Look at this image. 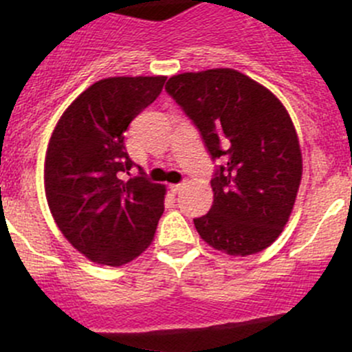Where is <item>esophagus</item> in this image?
<instances>
[{"mask_svg":"<svg viewBox=\"0 0 352 352\" xmlns=\"http://www.w3.org/2000/svg\"><path fill=\"white\" fill-rule=\"evenodd\" d=\"M169 188H171V191H173V193H179V191H181V190H183V188H184V183H177V184H171V186H169Z\"/></svg>","mask_w":352,"mask_h":352,"instance_id":"esophagus-1","label":"esophagus"}]
</instances>
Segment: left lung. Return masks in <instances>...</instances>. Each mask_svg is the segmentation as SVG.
Masks as SVG:
<instances>
[{"label":"left lung","instance_id":"8db88e82","mask_svg":"<svg viewBox=\"0 0 352 352\" xmlns=\"http://www.w3.org/2000/svg\"><path fill=\"white\" fill-rule=\"evenodd\" d=\"M166 91L200 130L212 157L222 161L212 179V208L193 220L200 237L229 256L270 248L292 215L303 171L283 103L229 67L173 76Z\"/></svg>","mask_w":352,"mask_h":352}]
</instances>
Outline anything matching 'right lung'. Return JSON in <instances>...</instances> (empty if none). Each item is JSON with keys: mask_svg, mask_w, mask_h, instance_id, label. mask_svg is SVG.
<instances>
[{"mask_svg": "<svg viewBox=\"0 0 352 352\" xmlns=\"http://www.w3.org/2000/svg\"><path fill=\"white\" fill-rule=\"evenodd\" d=\"M164 81L166 76L96 81L69 104L50 135L43 164L50 213L72 248L96 264L117 267L142 254L164 212V184L144 176L122 179L133 166L123 133Z\"/></svg>", "mask_w": 352, "mask_h": 352, "instance_id": "add662e5", "label": "right lung"}]
</instances>
